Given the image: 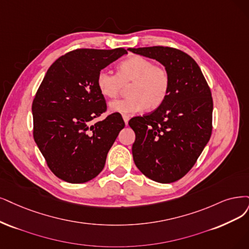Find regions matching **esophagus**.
<instances>
[{"mask_svg": "<svg viewBox=\"0 0 249 249\" xmlns=\"http://www.w3.org/2000/svg\"><path fill=\"white\" fill-rule=\"evenodd\" d=\"M129 119H130V116L123 115V120H124V122H125V124H126V125L128 124V121H129Z\"/></svg>", "mask_w": 249, "mask_h": 249, "instance_id": "1", "label": "esophagus"}]
</instances>
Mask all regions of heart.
Instances as JSON below:
<instances>
[{
	"label": "heart",
	"instance_id": "1",
	"mask_svg": "<svg viewBox=\"0 0 249 249\" xmlns=\"http://www.w3.org/2000/svg\"><path fill=\"white\" fill-rule=\"evenodd\" d=\"M129 84L127 90L129 96L109 103L110 112L131 115L144 107H159L168 95L169 73L166 69L155 64L150 58L133 55L119 64L118 73L103 69L96 77L100 94L107 98L116 97L124 86Z\"/></svg>",
	"mask_w": 249,
	"mask_h": 249
}]
</instances>
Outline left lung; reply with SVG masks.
I'll return each mask as SVG.
<instances>
[{"instance_id":"left-lung-1","label":"left lung","mask_w":249,"mask_h":249,"mask_svg":"<svg viewBox=\"0 0 249 249\" xmlns=\"http://www.w3.org/2000/svg\"><path fill=\"white\" fill-rule=\"evenodd\" d=\"M156 59L169 73V91L153 113L134 117L133 160L146 178L161 183L177 181L194 166L213 131V103L197 62L176 48H129Z\"/></svg>"}]
</instances>
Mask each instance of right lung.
Here are the masks:
<instances>
[{
    "mask_svg": "<svg viewBox=\"0 0 249 249\" xmlns=\"http://www.w3.org/2000/svg\"><path fill=\"white\" fill-rule=\"evenodd\" d=\"M124 54L123 48L71 51L52 63L36 91L34 140L50 170L64 181L82 183L97 177L125 126L118 113L90 125L107 110L97 73Z\"/></svg>",
    "mask_w": 249,
    "mask_h": 249,
    "instance_id": "1",
    "label": "right lung"
}]
</instances>
